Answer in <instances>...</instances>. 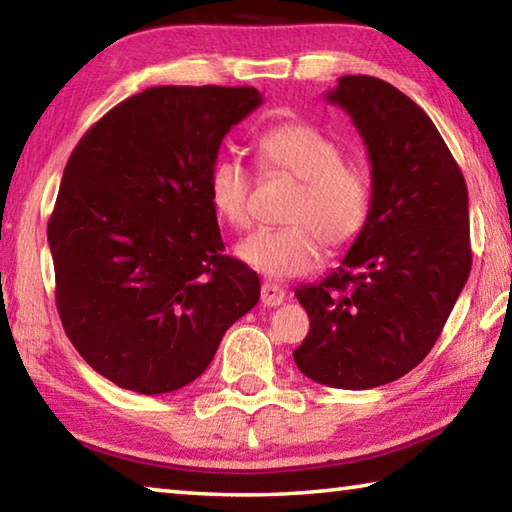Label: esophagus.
<instances>
[{
    "instance_id": "34e87169",
    "label": "esophagus",
    "mask_w": 512,
    "mask_h": 512,
    "mask_svg": "<svg viewBox=\"0 0 512 512\" xmlns=\"http://www.w3.org/2000/svg\"><path fill=\"white\" fill-rule=\"evenodd\" d=\"M284 298H287V291H284L280 284H275V282H264L262 284V302H264V307L282 305Z\"/></svg>"
}]
</instances>
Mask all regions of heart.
<instances>
[{
    "label": "heart",
    "instance_id": "heart-1",
    "mask_svg": "<svg viewBox=\"0 0 512 512\" xmlns=\"http://www.w3.org/2000/svg\"><path fill=\"white\" fill-rule=\"evenodd\" d=\"M266 169L300 180V192L287 212L291 225L262 228L239 241L237 257L275 280L309 273L320 250L348 248L368 223L370 178L357 162L343 160V149L307 121H282L257 137ZM253 176L235 155H221L207 176L216 214L235 228L250 223Z\"/></svg>",
    "mask_w": 512,
    "mask_h": 512
}]
</instances>
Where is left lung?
<instances>
[{
    "instance_id": "1",
    "label": "left lung",
    "mask_w": 512,
    "mask_h": 512,
    "mask_svg": "<svg viewBox=\"0 0 512 512\" xmlns=\"http://www.w3.org/2000/svg\"><path fill=\"white\" fill-rule=\"evenodd\" d=\"M352 117L372 176L370 214L341 266L296 289L309 334L293 352L318 384L366 391L427 357L472 268L461 169L418 103L375 76L325 94Z\"/></svg>"
}]
</instances>
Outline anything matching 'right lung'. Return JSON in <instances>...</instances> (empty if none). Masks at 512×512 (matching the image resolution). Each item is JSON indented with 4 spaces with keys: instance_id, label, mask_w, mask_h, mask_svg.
I'll use <instances>...</instances> for the list:
<instances>
[{
    "instance_id": "obj_1",
    "label": "right lung",
    "mask_w": 512,
    "mask_h": 512,
    "mask_svg": "<svg viewBox=\"0 0 512 512\" xmlns=\"http://www.w3.org/2000/svg\"><path fill=\"white\" fill-rule=\"evenodd\" d=\"M255 88L160 85L121 101L76 144L47 241L65 334L126 391L201 377L259 277L223 255L207 176Z\"/></svg>"
}]
</instances>
